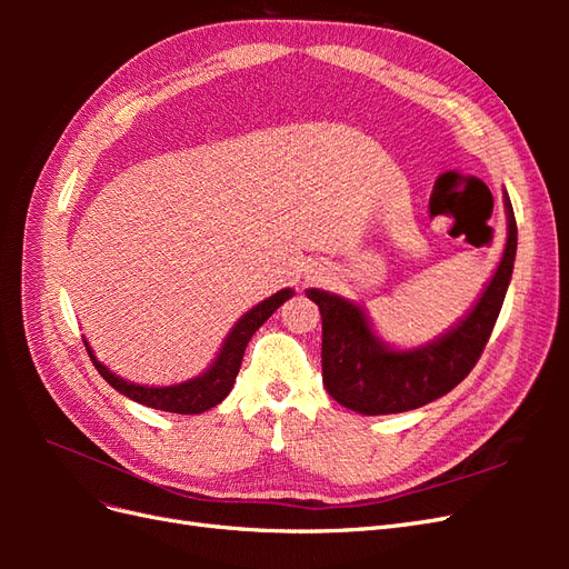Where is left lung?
Returning <instances> with one entry per match:
<instances>
[{"label":"left lung","instance_id":"left-lung-1","mask_svg":"<svg viewBox=\"0 0 569 569\" xmlns=\"http://www.w3.org/2000/svg\"><path fill=\"white\" fill-rule=\"evenodd\" d=\"M503 203L508 242L493 278L468 316L420 349H389L358 303L306 289L322 316V385L337 403L363 416H389L439 399L470 375L501 313L518 251V222L508 194Z\"/></svg>","mask_w":569,"mask_h":569}]
</instances>
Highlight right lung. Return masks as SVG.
Masks as SVG:
<instances>
[{"instance_id":"add662e5","label":"right lung","mask_w":569,"mask_h":569,"mask_svg":"<svg viewBox=\"0 0 569 569\" xmlns=\"http://www.w3.org/2000/svg\"><path fill=\"white\" fill-rule=\"evenodd\" d=\"M295 297L291 289H280L278 295L268 297L266 301H261L258 306H253L249 313H244L242 318L237 320V325L232 327V332L228 335V339L222 341V349L218 353V358L213 360V366L206 370L203 375L194 377V380H187L180 385H170V387H142L134 382H126L123 377L113 375L107 366H101L99 360L94 358L90 343L84 341L88 347V353L92 358L94 368L99 370V375L120 393H126L128 399L157 408V410H166V412H180V416H197V412L209 410L213 406H218L226 396L230 393V389L234 387L237 372L242 368V358H244V349L249 339L253 337V332L261 327L278 308L289 299Z\"/></svg>"}]
</instances>
